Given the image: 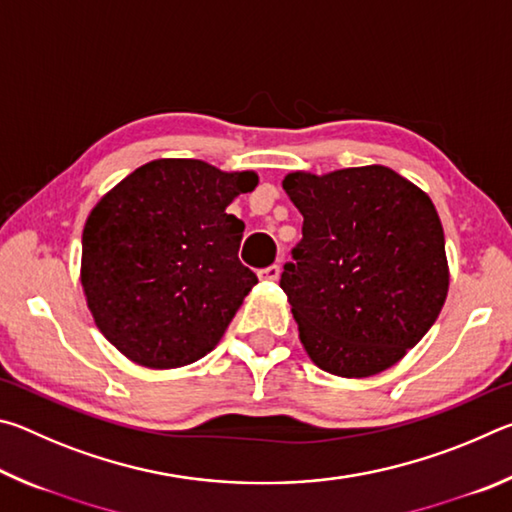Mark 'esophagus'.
<instances>
[{"label":"esophagus","instance_id":"1","mask_svg":"<svg viewBox=\"0 0 512 512\" xmlns=\"http://www.w3.org/2000/svg\"><path fill=\"white\" fill-rule=\"evenodd\" d=\"M280 273H282L280 264H271V266L259 268V271H257L259 280H266V282H273V280H277V277H280Z\"/></svg>","mask_w":512,"mask_h":512}]
</instances>
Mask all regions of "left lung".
Returning <instances> with one entry per match:
<instances>
[{
    "mask_svg": "<svg viewBox=\"0 0 512 512\" xmlns=\"http://www.w3.org/2000/svg\"><path fill=\"white\" fill-rule=\"evenodd\" d=\"M282 185L305 221L280 287L311 361L339 377L391 368L447 298L445 235L431 198L379 164L296 171Z\"/></svg>",
    "mask_w": 512,
    "mask_h": 512,
    "instance_id": "1",
    "label": "left lung"
}]
</instances>
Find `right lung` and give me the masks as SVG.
<instances>
[{"label":"right lung","instance_id":"1","mask_svg":"<svg viewBox=\"0 0 512 512\" xmlns=\"http://www.w3.org/2000/svg\"><path fill=\"white\" fill-rule=\"evenodd\" d=\"M253 171L153 160L106 194L83 230L81 282L94 323L128 359L178 368L221 341L257 275L239 262L244 221L225 212Z\"/></svg>","mask_w":512,"mask_h":512}]
</instances>
